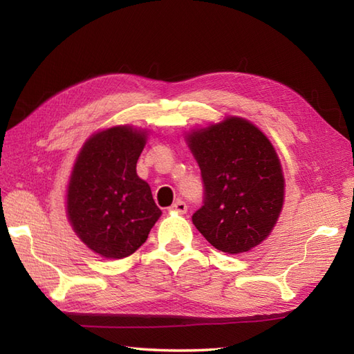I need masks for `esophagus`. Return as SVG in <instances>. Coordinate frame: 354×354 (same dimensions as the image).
I'll use <instances>...</instances> for the list:
<instances>
[{
	"label": "esophagus",
	"instance_id": "1",
	"mask_svg": "<svg viewBox=\"0 0 354 354\" xmlns=\"http://www.w3.org/2000/svg\"><path fill=\"white\" fill-rule=\"evenodd\" d=\"M169 211H173V212H178V214H185V212L187 211V203L178 199L176 203H173V205L169 207Z\"/></svg>",
	"mask_w": 354,
	"mask_h": 354
}]
</instances>
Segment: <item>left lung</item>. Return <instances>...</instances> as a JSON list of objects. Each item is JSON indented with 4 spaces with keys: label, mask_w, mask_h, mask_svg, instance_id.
<instances>
[{
    "label": "left lung",
    "mask_w": 354,
    "mask_h": 354,
    "mask_svg": "<svg viewBox=\"0 0 354 354\" xmlns=\"http://www.w3.org/2000/svg\"><path fill=\"white\" fill-rule=\"evenodd\" d=\"M201 168L203 205L192 216L214 248L241 254L261 243L279 218L285 180L273 145L238 116L187 134Z\"/></svg>",
    "instance_id": "1"
}]
</instances>
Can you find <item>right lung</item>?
<instances>
[{
	"label": "right lung",
	"instance_id": "obj_1",
	"mask_svg": "<svg viewBox=\"0 0 354 354\" xmlns=\"http://www.w3.org/2000/svg\"><path fill=\"white\" fill-rule=\"evenodd\" d=\"M146 131L118 125L93 134L75 160L66 195L78 238L104 259H124L146 242L160 217L136 165Z\"/></svg>",
	"mask_w": 354,
	"mask_h": 354
}]
</instances>
